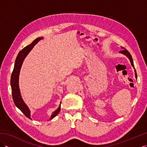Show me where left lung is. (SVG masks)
<instances>
[{
	"label": "left lung",
	"mask_w": 147,
	"mask_h": 147,
	"mask_svg": "<svg viewBox=\"0 0 147 147\" xmlns=\"http://www.w3.org/2000/svg\"><path fill=\"white\" fill-rule=\"evenodd\" d=\"M122 49H123V50H122V51H120V52L121 53H122V54H124V55H126L127 57L129 58V59L130 60V62H131V65H132V66H133V67H134V64H133V59H132V56H131V55L130 54V53L127 51L126 49H125V48H124V47H121ZM135 76H136V78H137V74H136V70H135Z\"/></svg>",
	"instance_id": "left-lung-1"
}]
</instances>
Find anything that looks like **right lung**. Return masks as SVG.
<instances>
[{"instance_id":"right-lung-1","label":"right lung","mask_w":147,"mask_h":147,"mask_svg":"<svg viewBox=\"0 0 147 147\" xmlns=\"http://www.w3.org/2000/svg\"><path fill=\"white\" fill-rule=\"evenodd\" d=\"M41 39H42V38H40V37L39 38H37L36 39L34 40V41L31 43L30 45L25 47L22 49L21 51L19 52L17 57L16 59L14 69L12 71L11 78L12 96V99H13V101L14 102V104L24 115H26L28 118L30 119H31L30 111L29 110V109L28 108L26 105L24 104V102H23V99H22L21 96L20 88H19V84H18L19 74H20V69L22 65V64H23V62L24 61V58H25V57L30 52L31 50L33 49V46ZM60 110H61V105H59V107L57 110H56L54 113L52 114L51 119H53L55 116H56V115L58 114Z\"/></svg>"}]
</instances>
